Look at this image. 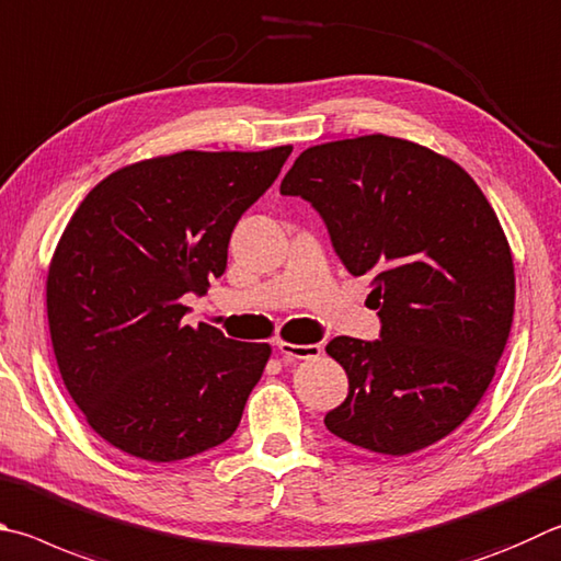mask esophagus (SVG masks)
Masks as SVG:
<instances>
[{"label":"esophagus","mask_w":561,"mask_h":561,"mask_svg":"<svg viewBox=\"0 0 561 561\" xmlns=\"http://www.w3.org/2000/svg\"><path fill=\"white\" fill-rule=\"evenodd\" d=\"M277 351L287 360H309V358H319L321 345L319 343L299 345V343H289V341H277Z\"/></svg>","instance_id":"esophagus-1"}]
</instances>
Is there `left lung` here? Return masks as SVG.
<instances>
[{"instance_id": "1", "label": "left lung", "mask_w": 561, "mask_h": 561, "mask_svg": "<svg viewBox=\"0 0 561 561\" xmlns=\"http://www.w3.org/2000/svg\"><path fill=\"white\" fill-rule=\"evenodd\" d=\"M279 191L321 213L382 321L380 341L325 345L351 385L329 432L385 456L442 442L481 402L515 313L511 242L483 191L454 159L387 135L304 149Z\"/></svg>"}]
</instances>
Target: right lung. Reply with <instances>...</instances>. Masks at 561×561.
<instances>
[{"instance_id":"obj_1","label":"right lung","mask_w":561,"mask_h":561,"mask_svg":"<svg viewBox=\"0 0 561 561\" xmlns=\"http://www.w3.org/2000/svg\"><path fill=\"white\" fill-rule=\"evenodd\" d=\"M291 154L176 151L112 171L80 201L48 264L46 311L68 394L98 436L169 463L230 439L270 343L183 323L228 242Z\"/></svg>"}]
</instances>
